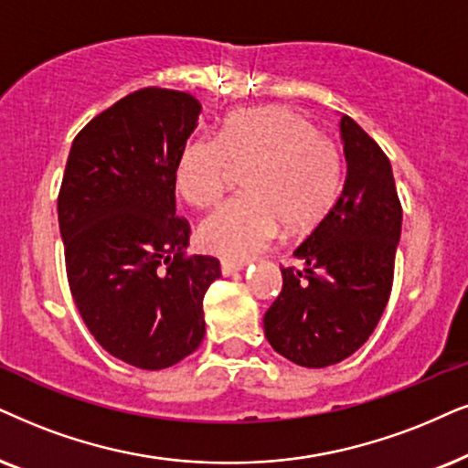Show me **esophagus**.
<instances>
[{"instance_id":"esophagus-1","label":"esophagus","mask_w":468,"mask_h":468,"mask_svg":"<svg viewBox=\"0 0 468 468\" xmlns=\"http://www.w3.org/2000/svg\"><path fill=\"white\" fill-rule=\"evenodd\" d=\"M244 268H246V263H241V261H229V259H224V261L220 263V270H222L224 276L235 274V271H241Z\"/></svg>"}]
</instances>
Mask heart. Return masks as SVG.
<instances>
[{
  "label": "heart",
  "mask_w": 468,
  "mask_h": 468,
  "mask_svg": "<svg viewBox=\"0 0 468 468\" xmlns=\"http://www.w3.org/2000/svg\"><path fill=\"white\" fill-rule=\"evenodd\" d=\"M244 167V197L220 205L198 227L200 246L229 261L263 250L281 227L287 235L309 233L341 194V151L281 105L238 110L224 118L216 140H187L176 159V190L190 205L207 207Z\"/></svg>",
  "instance_id": "1"
}]
</instances>
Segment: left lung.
<instances>
[{
    "instance_id": "8db88e82",
    "label": "left lung",
    "mask_w": 468,
    "mask_h": 468,
    "mask_svg": "<svg viewBox=\"0 0 468 468\" xmlns=\"http://www.w3.org/2000/svg\"><path fill=\"white\" fill-rule=\"evenodd\" d=\"M347 176L330 214L281 268L282 289L263 317L270 346L300 367L352 356L374 333L393 287L401 203L388 157L350 116L341 118Z\"/></svg>"
}]
</instances>
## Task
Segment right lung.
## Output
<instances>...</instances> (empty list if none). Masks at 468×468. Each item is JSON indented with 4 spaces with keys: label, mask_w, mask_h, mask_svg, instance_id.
Wrapping results in <instances>:
<instances>
[{
    "label": "right lung",
    "mask_w": 468,
    "mask_h": 468,
    "mask_svg": "<svg viewBox=\"0 0 468 468\" xmlns=\"http://www.w3.org/2000/svg\"><path fill=\"white\" fill-rule=\"evenodd\" d=\"M190 92L140 88L75 135L58 222L77 311L99 346L140 369H165L205 336L203 298L220 261L187 257L175 168L197 129Z\"/></svg>",
    "instance_id": "add662e5"
}]
</instances>
